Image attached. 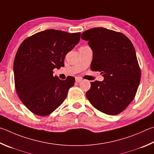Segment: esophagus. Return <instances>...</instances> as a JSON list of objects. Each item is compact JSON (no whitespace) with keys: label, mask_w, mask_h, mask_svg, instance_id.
I'll return each instance as SVG.
<instances>
[{"label":"esophagus","mask_w":154,"mask_h":154,"mask_svg":"<svg viewBox=\"0 0 154 154\" xmlns=\"http://www.w3.org/2000/svg\"><path fill=\"white\" fill-rule=\"evenodd\" d=\"M82 79L80 77H75V82H80V81H82Z\"/></svg>","instance_id":"34e87169"}]
</instances>
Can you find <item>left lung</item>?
Returning a JSON list of instances; mask_svg holds the SVG:
<instances>
[{
    "label": "left lung",
    "mask_w": 154,
    "mask_h": 154,
    "mask_svg": "<svg viewBox=\"0 0 154 154\" xmlns=\"http://www.w3.org/2000/svg\"><path fill=\"white\" fill-rule=\"evenodd\" d=\"M93 50L92 71L104 80L91 82L86 96L99 111L108 115L123 112L133 100L139 85L141 69L133 43L121 32L95 28L83 32Z\"/></svg>",
    "instance_id": "left-lung-1"
}]
</instances>
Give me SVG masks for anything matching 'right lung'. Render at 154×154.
Returning a JSON list of instances; mask_svg holds the SVG:
<instances>
[{"instance_id":"add662e5","label":"right lung","mask_w":154,"mask_h":154,"mask_svg":"<svg viewBox=\"0 0 154 154\" xmlns=\"http://www.w3.org/2000/svg\"><path fill=\"white\" fill-rule=\"evenodd\" d=\"M80 33L47 29L28 37L15 55L13 71L20 100L34 114L46 116L66 99L75 79L53 76V69L64 66L66 54L79 43Z\"/></svg>"}]
</instances>
